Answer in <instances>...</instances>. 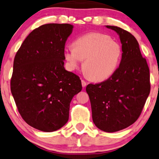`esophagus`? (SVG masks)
I'll use <instances>...</instances> for the list:
<instances>
[{
    "label": "esophagus",
    "mask_w": 159,
    "mask_h": 159,
    "mask_svg": "<svg viewBox=\"0 0 159 159\" xmlns=\"http://www.w3.org/2000/svg\"><path fill=\"white\" fill-rule=\"evenodd\" d=\"M81 83H82V86L83 87H86V85H87V83H86V81H85L84 80H81Z\"/></svg>",
    "instance_id": "obj_1"
}]
</instances>
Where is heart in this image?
Returning <instances> with one entry per match:
<instances>
[{"instance_id":"b5f03b06","label":"heart","mask_w":159,"mask_h":159,"mask_svg":"<svg viewBox=\"0 0 159 159\" xmlns=\"http://www.w3.org/2000/svg\"><path fill=\"white\" fill-rule=\"evenodd\" d=\"M74 46H66L64 57L68 66L74 70L84 62V70L95 81H103L116 71L122 56V48L109 35L90 33L75 39Z\"/></svg>"}]
</instances>
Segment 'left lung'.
Segmentation results:
<instances>
[{"instance_id":"8db88e82","label":"left lung","mask_w":159,"mask_h":159,"mask_svg":"<svg viewBox=\"0 0 159 159\" xmlns=\"http://www.w3.org/2000/svg\"><path fill=\"white\" fill-rule=\"evenodd\" d=\"M119 35L122 58L109 79L86 86L94 124L101 131L116 132L136 121L151 90L150 73L139 43L121 28L106 25Z\"/></svg>"}]
</instances>
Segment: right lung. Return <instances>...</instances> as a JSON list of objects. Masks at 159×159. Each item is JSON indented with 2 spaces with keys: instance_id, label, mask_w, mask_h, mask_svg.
<instances>
[{
  "instance_id": "obj_1",
  "label": "right lung",
  "mask_w": 159,
  "mask_h": 159,
  "mask_svg": "<svg viewBox=\"0 0 159 159\" xmlns=\"http://www.w3.org/2000/svg\"><path fill=\"white\" fill-rule=\"evenodd\" d=\"M73 28L68 23L41 25L28 35L14 58L12 95L23 119L40 131L63 127L73 97L82 89L79 75L63 66Z\"/></svg>"
}]
</instances>
